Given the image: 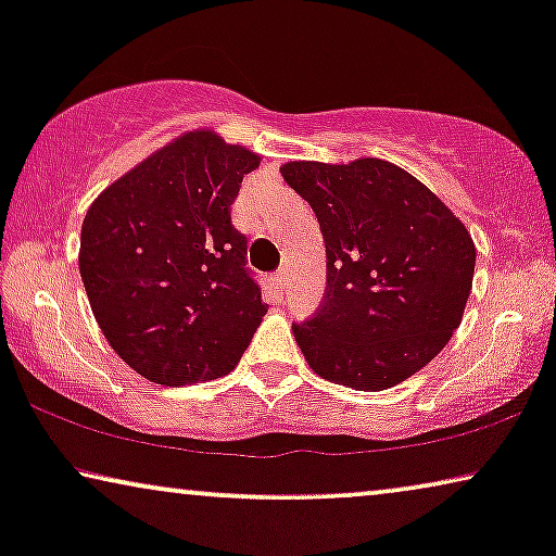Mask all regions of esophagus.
<instances>
[{
  "label": "esophagus",
  "mask_w": 556,
  "mask_h": 556,
  "mask_svg": "<svg viewBox=\"0 0 556 556\" xmlns=\"http://www.w3.org/2000/svg\"><path fill=\"white\" fill-rule=\"evenodd\" d=\"M273 280H276L278 288H286V283H288V270H286V268L276 270V276H273Z\"/></svg>",
  "instance_id": "obj_1"
}]
</instances>
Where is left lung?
I'll list each match as a JSON object with an SVG mask.
<instances>
[{"mask_svg": "<svg viewBox=\"0 0 556 556\" xmlns=\"http://www.w3.org/2000/svg\"><path fill=\"white\" fill-rule=\"evenodd\" d=\"M280 174L316 212L326 242L324 303L293 324L308 367L362 392L405 382L463 321L476 270L466 225L384 159L288 162Z\"/></svg>", "mask_w": 556, "mask_h": 556, "instance_id": "1", "label": "left lung"}]
</instances>
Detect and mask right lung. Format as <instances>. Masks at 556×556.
<instances>
[{
    "label": "right lung",
    "instance_id": "1",
    "mask_svg": "<svg viewBox=\"0 0 556 556\" xmlns=\"http://www.w3.org/2000/svg\"><path fill=\"white\" fill-rule=\"evenodd\" d=\"M261 156L210 128L181 134L90 204L80 278L103 337L134 371L179 387L235 369L268 303L230 207Z\"/></svg>",
    "mask_w": 556,
    "mask_h": 556
}]
</instances>
